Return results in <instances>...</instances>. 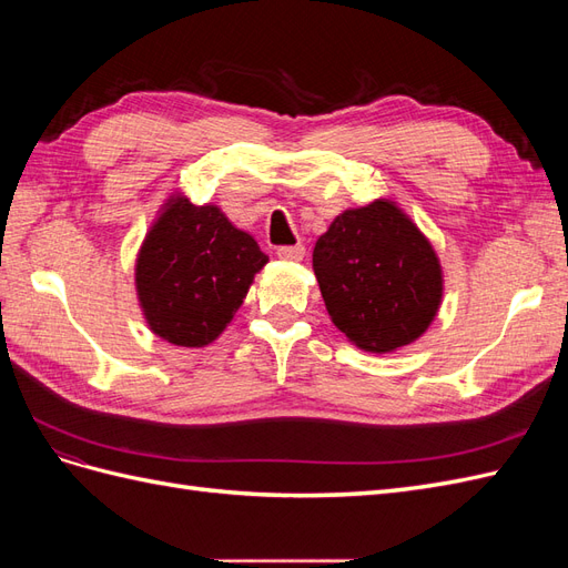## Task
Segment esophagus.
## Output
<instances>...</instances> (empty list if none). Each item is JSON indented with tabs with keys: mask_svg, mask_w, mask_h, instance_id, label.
Returning a JSON list of instances; mask_svg holds the SVG:
<instances>
[{
	"mask_svg": "<svg viewBox=\"0 0 568 568\" xmlns=\"http://www.w3.org/2000/svg\"><path fill=\"white\" fill-rule=\"evenodd\" d=\"M277 255L282 257V261L298 263V261H303L305 248H303L301 244H296V246H280V248H277Z\"/></svg>",
	"mask_w": 568,
	"mask_h": 568,
	"instance_id": "34e87169",
	"label": "esophagus"
}]
</instances>
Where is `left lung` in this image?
Returning <instances> with one entry per match:
<instances>
[{
  "instance_id": "left-lung-1",
  "label": "left lung",
  "mask_w": 568,
  "mask_h": 568,
  "mask_svg": "<svg viewBox=\"0 0 568 568\" xmlns=\"http://www.w3.org/2000/svg\"><path fill=\"white\" fill-rule=\"evenodd\" d=\"M313 270L332 322L369 353L417 341L440 307L438 255L386 199L343 211L317 239Z\"/></svg>"
}]
</instances>
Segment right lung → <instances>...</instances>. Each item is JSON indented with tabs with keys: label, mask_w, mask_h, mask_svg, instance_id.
I'll return each mask as SVG.
<instances>
[{
	"label": "right lung",
	"mask_w": 568,
	"mask_h": 568,
	"mask_svg": "<svg viewBox=\"0 0 568 568\" xmlns=\"http://www.w3.org/2000/svg\"><path fill=\"white\" fill-rule=\"evenodd\" d=\"M267 255L217 205L173 196L136 255L134 284L149 329L168 343L203 348L242 307Z\"/></svg>",
	"instance_id": "right-lung-1"
}]
</instances>
